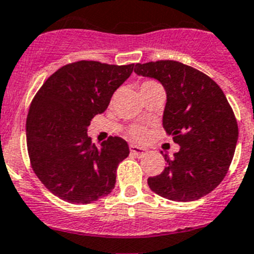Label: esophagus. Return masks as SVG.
<instances>
[{"label": "esophagus", "mask_w": 254, "mask_h": 254, "mask_svg": "<svg viewBox=\"0 0 254 254\" xmlns=\"http://www.w3.org/2000/svg\"><path fill=\"white\" fill-rule=\"evenodd\" d=\"M130 152L133 154H136V156H143L147 152V149L143 148V147H139V145L131 144L130 145Z\"/></svg>", "instance_id": "obj_1"}]
</instances>
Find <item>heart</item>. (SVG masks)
Masks as SVG:
<instances>
[{
    "mask_svg": "<svg viewBox=\"0 0 254 254\" xmlns=\"http://www.w3.org/2000/svg\"><path fill=\"white\" fill-rule=\"evenodd\" d=\"M148 84H157V83H154V81H144L142 85H148ZM130 135L135 138V139H142L143 136L145 135V130L140 127H131L130 130Z\"/></svg>",
    "mask_w": 254,
    "mask_h": 254,
    "instance_id": "b5f03b06",
    "label": "heart"
}]
</instances>
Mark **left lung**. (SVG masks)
<instances>
[{"instance_id":"1","label":"left lung","mask_w":254,"mask_h":254,"mask_svg":"<svg viewBox=\"0 0 254 254\" xmlns=\"http://www.w3.org/2000/svg\"><path fill=\"white\" fill-rule=\"evenodd\" d=\"M134 72L158 80L166 92L162 125L180 145L160 175L148 178L152 191L190 202L222 182L238 142V124L221 88L199 70L178 61L136 64Z\"/></svg>"}]
</instances>
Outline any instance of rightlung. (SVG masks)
Instances as JSON below:
<instances>
[{
    "mask_svg": "<svg viewBox=\"0 0 254 254\" xmlns=\"http://www.w3.org/2000/svg\"><path fill=\"white\" fill-rule=\"evenodd\" d=\"M133 67L97 61L69 64L51 75L33 98L26 118L30 164L60 199L87 204L115 188L116 170L129 156V145L120 136H110L98 147L87 131Z\"/></svg>",
    "mask_w": 254,
    "mask_h": 254,
    "instance_id": "obj_1",
    "label": "right lung"
}]
</instances>
